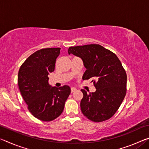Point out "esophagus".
Returning <instances> with one entry per match:
<instances>
[{
	"mask_svg": "<svg viewBox=\"0 0 149 149\" xmlns=\"http://www.w3.org/2000/svg\"><path fill=\"white\" fill-rule=\"evenodd\" d=\"M75 91H77V89H75V88H74V87H72V88H71V92H72V93L75 92Z\"/></svg>",
	"mask_w": 149,
	"mask_h": 149,
	"instance_id": "obj_1",
	"label": "esophagus"
}]
</instances>
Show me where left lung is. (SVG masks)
<instances>
[{
    "label": "left lung",
    "instance_id": "1",
    "mask_svg": "<svg viewBox=\"0 0 149 149\" xmlns=\"http://www.w3.org/2000/svg\"><path fill=\"white\" fill-rule=\"evenodd\" d=\"M68 54L82 60L86 68L83 79H96L95 92L81 89L84 94L80 103L83 114L95 122L108 120L116 112L126 94L127 75L120 60L110 50L97 44L70 47Z\"/></svg>",
    "mask_w": 149,
    "mask_h": 149
}]
</instances>
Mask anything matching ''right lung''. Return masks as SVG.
Instances as JSON below:
<instances>
[{
  "label": "right lung",
  "instance_id": "right-lung-1",
  "mask_svg": "<svg viewBox=\"0 0 149 149\" xmlns=\"http://www.w3.org/2000/svg\"><path fill=\"white\" fill-rule=\"evenodd\" d=\"M60 48L37 50L26 59L18 72V87L32 115L50 122L62 114L71 89L68 85L57 88L49 84V75L54 72Z\"/></svg>",
  "mask_w": 149,
  "mask_h": 149
}]
</instances>
